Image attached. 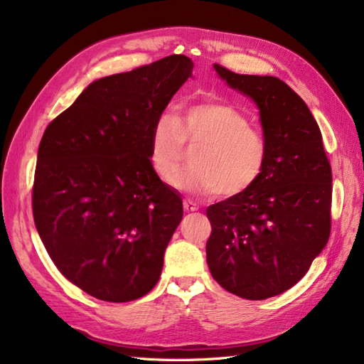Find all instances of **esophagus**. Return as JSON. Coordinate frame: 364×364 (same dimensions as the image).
<instances>
[{"instance_id": "34e87169", "label": "esophagus", "mask_w": 364, "mask_h": 364, "mask_svg": "<svg viewBox=\"0 0 364 364\" xmlns=\"http://www.w3.org/2000/svg\"><path fill=\"white\" fill-rule=\"evenodd\" d=\"M183 206H184V211H186V213H194V211L198 210V205L192 202V200H189V198L184 200Z\"/></svg>"}]
</instances>
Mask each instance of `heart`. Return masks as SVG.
Segmentation results:
<instances>
[{
  "mask_svg": "<svg viewBox=\"0 0 364 364\" xmlns=\"http://www.w3.org/2000/svg\"><path fill=\"white\" fill-rule=\"evenodd\" d=\"M200 144L193 166L178 174L186 144ZM151 167L178 191L197 197H239L264 175L269 144L250 119L227 102H202L183 107L180 117L164 112L151 129Z\"/></svg>",
  "mask_w": 364,
  "mask_h": 364,
  "instance_id": "b5f03b06",
  "label": "heart"
}]
</instances>
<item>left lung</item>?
Instances as JSON below:
<instances>
[{"instance_id":"left-lung-1","label":"left lung","mask_w":364,"mask_h":364,"mask_svg":"<svg viewBox=\"0 0 364 364\" xmlns=\"http://www.w3.org/2000/svg\"><path fill=\"white\" fill-rule=\"evenodd\" d=\"M214 68L258 105L269 162L249 192L206 208V261L223 289L264 300L292 288L328 241L331 166L318 123L288 84Z\"/></svg>"}]
</instances>
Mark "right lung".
<instances>
[{"label":"right lung","mask_w":364,"mask_h":364,"mask_svg":"<svg viewBox=\"0 0 364 364\" xmlns=\"http://www.w3.org/2000/svg\"><path fill=\"white\" fill-rule=\"evenodd\" d=\"M192 67L172 54L105 76L42 136L36 228L59 272L92 297L131 301L159 280L183 202L151 167V129Z\"/></svg>","instance_id":"right-lung-1"}]
</instances>
